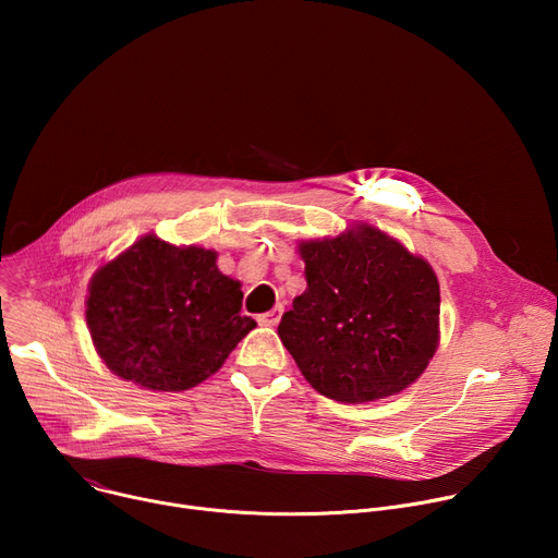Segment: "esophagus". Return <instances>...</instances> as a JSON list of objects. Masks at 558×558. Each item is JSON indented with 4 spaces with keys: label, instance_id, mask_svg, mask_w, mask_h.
Segmentation results:
<instances>
[{
    "label": "esophagus",
    "instance_id": "1",
    "mask_svg": "<svg viewBox=\"0 0 558 558\" xmlns=\"http://www.w3.org/2000/svg\"><path fill=\"white\" fill-rule=\"evenodd\" d=\"M282 311H284L282 304H278V306H274L271 311L258 315V323H260L263 327H276V325L280 323V317H282Z\"/></svg>",
    "mask_w": 558,
    "mask_h": 558
}]
</instances>
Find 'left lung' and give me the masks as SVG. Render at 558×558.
Instances as JSON below:
<instances>
[{"instance_id": "obj_1", "label": "left lung", "mask_w": 558, "mask_h": 558, "mask_svg": "<svg viewBox=\"0 0 558 558\" xmlns=\"http://www.w3.org/2000/svg\"><path fill=\"white\" fill-rule=\"evenodd\" d=\"M306 291L278 336L304 379L329 400L364 404L402 392L439 347V280L397 238L357 222L300 241Z\"/></svg>"}]
</instances>
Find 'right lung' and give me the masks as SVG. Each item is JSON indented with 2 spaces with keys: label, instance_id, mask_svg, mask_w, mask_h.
Returning a JSON list of instances; mask_svg holds the SVG:
<instances>
[{
  "label": "right lung",
  "instance_id": "1",
  "mask_svg": "<svg viewBox=\"0 0 558 558\" xmlns=\"http://www.w3.org/2000/svg\"><path fill=\"white\" fill-rule=\"evenodd\" d=\"M218 254L145 233L101 265L86 295V323L104 364L147 390H187L214 375L254 327L241 282Z\"/></svg>",
  "mask_w": 558,
  "mask_h": 558
}]
</instances>
